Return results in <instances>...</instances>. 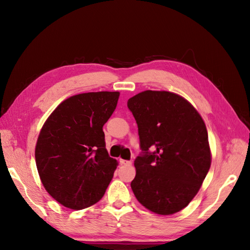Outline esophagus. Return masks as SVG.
<instances>
[{"instance_id":"obj_1","label":"esophagus","mask_w":250,"mask_h":250,"mask_svg":"<svg viewBox=\"0 0 250 250\" xmlns=\"http://www.w3.org/2000/svg\"><path fill=\"white\" fill-rule=\"evenodd\" d=\"M120 163L124 164V166H131L132 161L131 160H125V159H120Z\"/></svg>"}]
</instances>
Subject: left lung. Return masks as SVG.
<instances>
[{"instance_id": "left-lung-1", "label": "left lung", "mask_w": 250, "mask_h": 250, "mask_svg": "<svg viewBox=\"0 0 250 250\" xmlns=\"http://www.w3.org/2000/svg\"><path fill=\"white\" fill-rule=\"evenodd\" d=\"M139 128L131 188L146 208L172 215L187 206L210 167L203 119L187 100L167 91L141 92L128 100Z\"/></svg>"}]
</instances>
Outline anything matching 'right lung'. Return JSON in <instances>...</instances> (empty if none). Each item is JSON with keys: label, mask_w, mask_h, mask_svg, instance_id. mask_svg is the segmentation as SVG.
I'll return each instance as SVG.
<instances>
[{"label": "right lung", "mask_w": 250, "mask_h": 250, "mask_svg": "<svg viewBox=\"0 0 250 250\" xmlns=\"http://www.w3.org/2000/svg\"><path fill=\"white\" fill-rule=\"evenodd\" d=\"M119 92H88L66 99L41 130L35 161L42 183L52 198L83 209L103 198L117 161L105 148L103 125Z\"/></svg>", "instance_id": "add662e5"}]
</instances>
